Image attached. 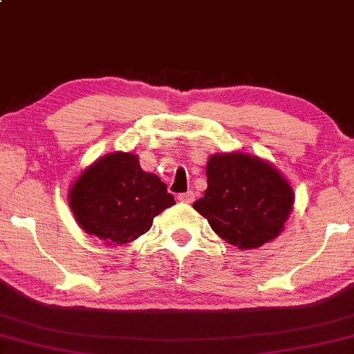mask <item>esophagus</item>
I'll return each mask as SVG.
<instances>
[{
	"instance_id": "esophagus-1",
	"label": "esophagus",
	"mask_w": 354,
	"mask_h": 354,
	"mask_svg": "<svg viewBox=\"0 0 354 354\" xmlns=\"http://www.w3.org/2000/svg\"><path fill=\"white\" fill-rule=\"evenodd\" d=\"M177 201L185 203V204H192L194 201V194L192 192L180 193V194H177Z\"/></svg>"
}]
</instances>
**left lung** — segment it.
I'll use <instances>...</instances> for the list:
<instances>
[{"label":"left lung","instance_id":"8db88e82","mask_svg":"<svg viewBox=\"0 0 354 354\" xmlns=\"http://www.w3.org/2000/svg\"><path fill=\"white\" fill-rule=\"evenodd\" d=\"M207 188L193 207L220 238L238 249H257L279 236L295 194L281 171L244 151L211 155Z\"/></svg>","mask_w":354,"mask_h":354}]
</instances>
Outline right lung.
Segmentation results:
<instances>
[{
	"mask_svg": "<svg viewBox=\"0 0 354 354\" xmlns=\"http://www.w3.org/2000/svg\"><path fill=\"white\" fill-rule=\"evenodd\" d=\"M176 204L161 178L143 172L139 156L115 151L99 158L68 189L76 223L91 238L121 245L142 236L153 218Z\"/></svg>",
	"mask_w": 354,
	"mask_h": 354,
	"instance_id": "1",
	"label": "right lung"
}]
</instances>
